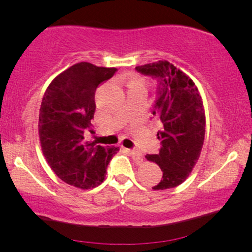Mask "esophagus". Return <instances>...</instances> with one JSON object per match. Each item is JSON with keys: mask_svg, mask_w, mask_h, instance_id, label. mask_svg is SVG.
Segmentation results:
<instances>
[{"mask_svg": "<svg viewBox=\"0 0 252 252\" xmlns=\"http://www.w3.org/2000/svg\"><path fill=\"white\" fill-rule=\"evenodd\" d=\"M128 153L132 155L133 157H136V158H141V156H142V154H141L137 149H128Z\"/></svg>", "mask_w": 252, "mask_h": 252, "instance_id": "1", "label": "esophagus"}]
</instances>
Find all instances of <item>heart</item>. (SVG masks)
Segmentation results:
<instances>
[{
  "label": "heart",
  "mask_w": 252,
  "mask_h": 252,
  "mask_svg": "<svg viewBox=\"0 0 252 252\" xmlns=\"http://www.w3.org/2000/svg\"><path fill=\"white\" fill-rule=\"evenodd\" d=\"M127 86H128V87H136V86L143 87V80L139 77H133L127 81Z\"/></svg>",
  "instance_id": "b5f03b06"
}]
</instances>
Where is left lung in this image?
<instances>
[{
  "mask_svg": "<svg viewBox=\"0 0 252 252\" xmlns=\"http://www.w3.org/2000/svg\"><path fill=\"white\" fill-rule=\"evenodd\" d=\"M139 73L156 80V99L151 113L160 120L158 154L147 159L159 165L163 177L153 189L164 190L181 185L190 173L204 142L205 115L201 95L188 75L167 61L136 66Z\"/></svg>",
  "mask_w": 252,
  "mask_h": 252,
  "instance_id": "1",
  "label": "left lung"
}]
</instances>
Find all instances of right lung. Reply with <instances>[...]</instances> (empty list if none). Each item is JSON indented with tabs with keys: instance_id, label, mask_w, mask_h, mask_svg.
I'll use <instances>...</instances> for the list:
<instances>
[{
	"instance_id": "obj_1",
	"label": "right lung",
	"mask_w": 252,
	"mask_h": 252,
	"mask_svg": "<svg viewBox=\"0 0 252 252\" xmlns=\"http://www.w3.org/2000/svg\"><path fill=\"white\" fill-rule=\"evenodd\" d=\"M116 72L115 67L82 62L55 78L44 93L39 115L43 155L55 174L74 187L101 185L110 160L119 151L85 140L96 110V88Z\"/></svg>"
}]
</instances>
